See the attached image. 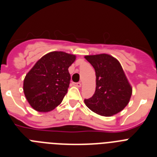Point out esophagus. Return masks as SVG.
Returning <instances> with one entry per match:
<instances>
[{
  "label": "esophagus",
  "instance_id": "obj_1",
  "mask_svg": "<svg viewBox=\"0 0 157 157\" xmlns=\"http://www.w3.org/2000/svg\"><path fill=\"white\" fill-rule=\"evenodd\" d=\"M74 86H77V87H81L82 83L80 82H75V83H74Z\"/></svg>",
  "mask_w": 157,
  "mask_h": 157
}]
</instances>
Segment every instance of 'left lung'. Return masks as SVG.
Returning <instances> with one entry per match:
<instances>
[{
	"instance_id": "1",
	"label": "left lung",
	"mask_w": 157,
	"mask_h": 157,
	"mask_svg": "<svg viewBox=\"0 0 157 157\" xmlns=\"http://www.w3.org/2000/svg\"><path fill=\"white\" fill-rule=\"evenodd\" d=\"M96 72V90L86 105L97 114L112 116L128 105L132 94L130 86L117 59L106 53L85 56Z\"/></svg>"
}]
</instances>
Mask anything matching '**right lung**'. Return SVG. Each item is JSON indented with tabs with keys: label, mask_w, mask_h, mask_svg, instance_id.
Segmentation results:
<instances>
[{
	"label": "right lung",
	"mask_w": 157,
	"mask_h": 157,
	"mask_svg": "<svg viewBox=\"0 0 157 157\" xmlns=\"http://www.w3.org/2000/svg\"><path fill=\"white\" fill-rule=\"evenodd\" d=\"M75 59L73 54L54 51L43 56L29 71L23 92L34 110L49 112L61 103L70 84L68 67Z\"/></svg>",
	"instance_id": "obj_1"
}]
</instances>
